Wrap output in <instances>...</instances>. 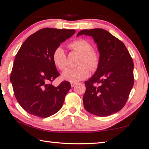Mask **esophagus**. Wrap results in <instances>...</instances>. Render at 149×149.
Instances as JSON below:
<instances>
[{
    "instance_id": "1",
    "label": "esophagus",
    "mask_w": 149,
    "mask_h": 149,
    "mask_svg": "<svg viewBox=\"0 0 149 149\" xmlns=\"http://www.w3.org/2000/svg\"><path fill=\"white\" fill-rule=\"evenodd\" d=\"M70 84H71V87H74V86H75V85H76L77 84H76V83L71 82V83H70Z\"/></svg>"
}]
</instances>
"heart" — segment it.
Instances as JSON below:
<instances>
[{"instance_id": "obj_1", "label": "heart", "mask_w": 149, "mask_h": 149, "mask_svg": "<svg viewBox=\"0 0 149 149\" xmlns=\"http://www.w3.org/2000/svg\"><path fill=\"white\" fill-rule=\"evenodd\" d=\"M70 46L72 49L81 54L78 63L80 65L64 70L62 74V78L69 82L75 83L89 77V69L91 71H95L98 68L100 64V55L97 50L92 49L91 44L87 40L77 39L71 42ZM52 60L60 70H63L66 67L67 57L62 47L55 49L52 54Z\"/></svg>"}]
</instances>
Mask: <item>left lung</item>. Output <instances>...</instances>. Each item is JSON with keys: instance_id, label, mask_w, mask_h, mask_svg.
I'll use <instances>...</instances> for the list:
<instances>
[{"instance_id": "8db88e82", "label": "left lung", "mask_w": 149, "mask_h": 149, "mask_svg": "<svg viewBox=\"0 0 149 149\" xmlns=\"http://www.w3.org/2000/svg\"><path fill=\"white\" fill-rule=\"evenodd\" d=\"M82 35L93 37L100 54L97 71L85 81V109L100 117L115 114L125 106L134 84L133 60L125 45L107 30L84 29L77 36Z\"/></svg>"}]
</instances>
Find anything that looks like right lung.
Here are the masks:
<instances>
[{
	"label": "right lung",
	"mask_w": 149,
	"mask_h": 149,
	"mask_svg": "<svg viewBox=\"0 0 149 149\" xmlns=\"http://www.w3.org/2000/svg\"><path fill=\"white\" fill-rule=\"evenodd\" d=\"M75 29L43 28L30 35L15 57L10 75L14 95L29 114L47 118L60 110L71 85L64 81L58 87L50 84L59 76L52 54Z\"/></svg>",
	"instance_id": "right-lung-1"
}]
</instances>
